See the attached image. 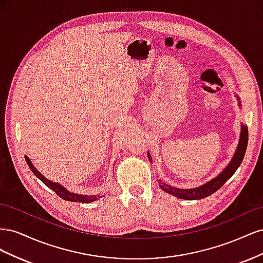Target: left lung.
I'll return each mask as SVG.
<instances>
[{"mask_svg":"<svg viewBox=\"0 0 263 263\" xmlns=\"http://www.w3.org/2000/svg\"><path fill=\"white\" fill-rule=\"evenodd\" d=\"M247 144H248V128H247V126L241 125L239 145H238V148L236 150V154L233 158V160L230 161V163L227 165V168L220 174H218L216 178L213 179L209 183H206V184L196 189L181 190V189L170 186L163 182L160 183V187L163 191H165L166 193L172 194L179 198H183V200H201V198L210 196L211 194L216 192L218 189H220L222 185H224L228 179L233 177V174L236 172L238 166H239L240 163L242 162V159L245 157V153L247 149ZM148 158L151 161L150 155H148Z\"/></svg>","mask_w":263,"mask_h":263,"instance_id":"8db88e82","label":"left lung"}]
</instances>
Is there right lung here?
<instances>
[{"label": "right lung", "mask_w": 263, "mask_h": 263, "mask_svg": "<svg viewBox=\"0 0 263 263\" xmlns=\"http://www.w3.org/2000/svg\"><path fill=\"white\" fill-rule=\"evenodd\" d=\"M25 160H26L28 166L30 168V170L33 171V173L35 174V176L39 180H41L44 183V184H46L47 186L50 187L53 191V192H55V194H57L58 196L63 198V200L70 201V202H79V203H90V202H93V201L97 200V198H100V197H97L95 195H89V196H87V195H79V194H74V193L69 192V191H67L65 187L61 186L60 184H58V183H54V182L49 181L48 179H46L41 172H38L35 166L31 164L29 158L27 156H25Z\"/></svg>", "instance_id": "1"}]
</instances>
